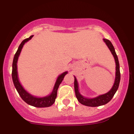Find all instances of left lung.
<instances>
[{
  "label": "left lung",
  "mask_w": 134,
  "mask_h": 134,
  "mask_svg": "<svg viewBox=\"0 0 134 134\" xmlns=\"http://www.w3.org/2000/svg\"><path fill=\"white\" fill-rule=\"evenodd\" d=\"M104 42L106 43L108 47L111 51L112 55H113L115 58V63H116V77H115V83L113 84V87H112L111 90L107 93L104 94L100 95V96L96 97L95 98L93 99H89V98H86L83 97L81 94L79 93V90H78V84L76 78H74V90L75 93H76V96L77 100L79 101V103L81 104H84L85 106L87 107H99V106L104 105V104L108 103L111 99H112L115 93L117 91L118 86H119L120 81V65L119 62H118V57L116 54L115 48L113 47V44L111 43V41L108 40L103 39Z\"/></svg>",
  "instance_id": "1"
}]
</instances>
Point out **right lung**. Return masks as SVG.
Masks as SVG:
<instances>
[{
	"instance_id": "1",
	"label": "right lung",
	"mask_w": 134,
	"mask_h": 134,
	"mask_svg": "<svg viewBox=\"0 0 134 134\" xmlns=\"http://www.w3.org/2000/svg\"><path fill=\"white\" fill-rule=\"evenodd\" d=\"M33 35H31L30 38H26V39L24 40L20 44L19 48H18V50H17L16 53H15L14 57L13 59V71H12V77H13V81L14 84V86L18 91V93L21 96V98L25 101L26 103L30 105L33 106L35 107L38 108H44V107H48L52 105L54 103L55 99L57 98V90L59 85L62 81L64 79V76L67 74V72H65L62 73V74L60 75L58 77L57 79L56 82H55V86L53 87V91L52 94L49 96L43 97V98H36L30 94H29L27 92L24 90L22 86L20 84L19 79H18V71H17V62H18V59L19 57V55L21 53L22 48L26 42L29 41L30 40L33 38Z\"/></svg>"
}]
</instances>
